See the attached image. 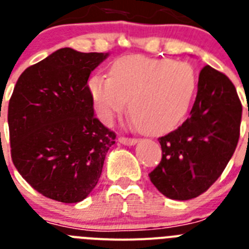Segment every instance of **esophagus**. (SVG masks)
Wrapping results in <instances>:
<instances>
[{"instance_id": "esophagus-1", "label": "esophagus", "mask_w": 249, "mask_h": 249, "mask_svg": "<svg viewBox=\"0 0 249 249\" xmlns=\"http://www.w3.org/2000/svg\"><path fill=\"white\" fill-rule=\"evenodd\" d=\"M119 142L124 144V145H135L138 142V139H130V138H124L120 137L119 138Z\"/></svg>"}]
</instances>
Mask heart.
I'll use <instances>...</instances> for the list:
<instances>
[{
    "label": "heart",
    "instance_id": "heart-1",
    "mask_svg": "<svg viewBox=\"0 0 249 249\" xmlns=\"http://www.w3.org/2000/svg\"><path fill=\"white\" fill-rule=\"evenodd\" d=\"M110 76L88 80L95 111L105 124L129 103L131 122L151 135L170 131L183 120L196 91V72L187 62L126 55L114 60Z\"/></svg>",
    "mask_w": 249,
    "mask_h": 249
}]
</instances>
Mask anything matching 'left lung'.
<instances>
[{
    "label": "left lung",
    "mask_w": 249,
    "mask_h": 249,
    "mask_svg": "<svg viewBox=\"0 0 249 249\" xmlns=\"http://www.w3.org/2000/svg\"><path fill=\"white\" fill-rule=\"evenodd\" d=\"M242 104L232 81L211 66L202 69L189 118L159 138L160 164L149 174L166 198L200 196L220 177L239 138Z\"/></svg>",
    "instance_id": "obj_1"
}]
</instances>
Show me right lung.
Instances as JSON below:
<instances>
[{
    "label": "right lung",
    "mask_w": 249,
    "mask_h": 249,
    "mask_svg": "<svg viewBox=\"0 0 249 249\" xmlns=\"http://www.w3.org/2000/svg\"><path fill=\"white\" fill-rule=\"evenodd\" d=\"M109 53L60 49L26 69L8 104L11 157L35 190L81 202L98 184L115 133L94 116L90 73Z\"/></svg>",
    "instance_id": "obj_1"
}]
</instances>
